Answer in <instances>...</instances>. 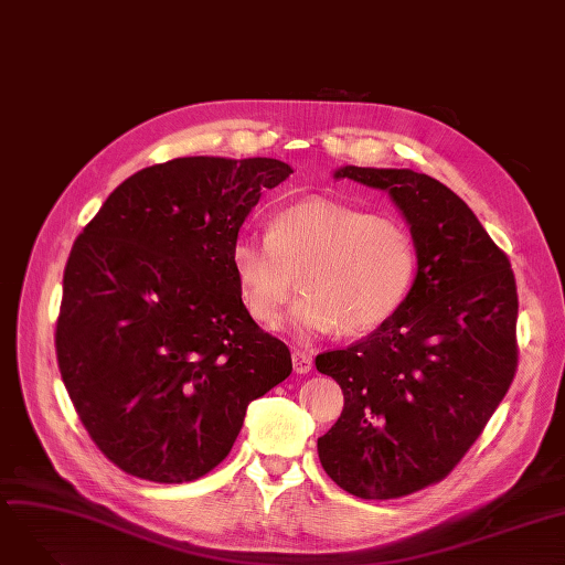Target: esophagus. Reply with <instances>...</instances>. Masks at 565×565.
<instances>
[{"label": "esophagus", "instance_id": "esophagus-1", "mask_svg": "<svg viewBox=\"0 0 565 565\" xmlns=\"http://www.w3.org/2000/svg\"><path fill=\"white\" fill-rule=\"evenodd\" d=\"M291 365L297 374H308L312 370V356L306 352H294L291 354Z\"/></svg>", "mask_w": 565, "mask_h": 565}]
</instances>
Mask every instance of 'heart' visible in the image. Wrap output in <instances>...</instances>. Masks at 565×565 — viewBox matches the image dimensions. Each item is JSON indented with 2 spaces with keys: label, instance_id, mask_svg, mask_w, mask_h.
<instances>
[{
  "label": "heart",
  "instance_id": "obj_1",
  "mask_svg": "<svg viewBox=\"0 0 565 565\" xmlns=\"http://www.w3.org/2000/svg\"><path fill=\"white\" fill-rule=\"evenodd\" d=\"M241 301L264 327H276L297 291L289 324L308 340L342 329L347 335L382 327L407 299L416 276L412 234L393 218L329 198L280 209L271 232L241 230L230 248Z\"/></svg>",
  "mask_w": 565,
  "mask_h": 565
}]
</instances>
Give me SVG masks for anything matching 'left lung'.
I'll return each mask as SVG.
<instances>
[{
    "instance_id": "1",
    "label": "left lung",
    "mask_w": 565,
    "mask_h": 565,
    "mask_svg": "<svg viewBox=\"0 0 565 565\" xmlns=\"http://www.w3.org/2000/svg\"><path fill=\"white\" fill-rule=\"evenodd\" d=\"M333 179L388 193L409 225L416 276L377 331L315 359L344 395L317 452L344 492L397 499L448 476L513 382L515 276L465 200L437 179L356 166Z\"/></svg>"
}]
</instances>
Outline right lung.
Instances as JSON below:
<instances>
[{
  "mask_svg": "<svg viewBox=\"0 0 565 565\" xmlns=\"http://www.w3.org/2000/svg\"><path fill=\"white\" fill-rule=\"evenodd\" d=\"M291 172L276 158H174L117 185L75 238L57 361L79 420L121 471L209 473L250 402L289 377L287 344L241 301L230 248L262 191Z\"/></svg>",
  "mask_w": 565,
  "mask_h": 565,
  "instance_id": "right-lung-1",
  "label": "right lung"
}]
</instances>
